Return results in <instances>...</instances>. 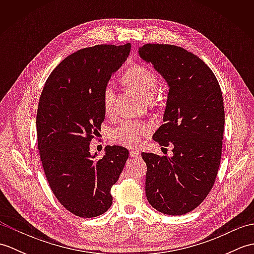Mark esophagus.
Listing matches in <instances>:
<instances>
[{
  "instance_id": "1",
  "label": "esophagus",
  "mask_w": 254,
  "mask_h": 254,
  "mask_svg": "<svg viewBox=\"0 0 254 254\" xmlns=\"http://www.w3.org/2000/svg\"><path fill=\"white\" fill-rule=\"evenodd\" d=\"M130 156L132 158H138L139 157V152L136 149H131L130 150Z\"/></svg>"
}]
</instances>
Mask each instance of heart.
I'll list each match as a JSON object with an SVG mask.
<instances>
[{
    "label": "heart",
    "instance_id": "heart-1",
    "mask_svg": "<svg viewBox=\"0 0 254 254\" xmlns=\"http://www.w3.org/2000/svg\"><path fill=\"white\" fill-rule=\"evenodd\" d=\"M124 80L131 88L136 90L144 98L152 97L158 86V78L152 69L144 65H134L124 74ZM115 89L107 85L102 95L104 111L107 116H112ZM150 131V127L143 122L124 121L111 132L112 141L127 147H135L142 143L144 136Z\"/></svg>",
    "mask_w": 254,
    "mask_h": 254
}]
</instances>
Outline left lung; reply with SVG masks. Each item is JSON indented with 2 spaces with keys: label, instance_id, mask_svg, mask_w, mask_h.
Returning <instances> with one entry per match:
<instances>
[{
  "label": "left lung",
  "instance_id": "obj_1",
  "mask_svg": "<svg viewBox=\"0 0 254 254\" xmlns=\"http://www.w3.org/2000/svg\"><path fill=\"white\" fill-rule=\"evenodd\" d=\"M138 56L168 85L161 124L153 139L174 145L171 157L142 153L149 204L167 215H183L212 190L222 157L225 111L219 84L206 64L172 45L149 44Z\"/></svg>",
  "mask_w": 254,
  "mask_h": 254
}]
</instances>
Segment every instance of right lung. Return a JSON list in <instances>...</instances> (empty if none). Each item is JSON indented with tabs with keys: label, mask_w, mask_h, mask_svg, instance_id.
<instances>
[{
	"label": "right lung",
	"mask_w": 254,
	"mask_h": 254,
	"mask_svg": "<svg viewBox=\"0 0 254 254\" xmlns=\"http://www.w3.org/2000/svg\"><path fill=\"white\" fill-rule=\"evenodd\" d=\"M131 45L95 46L74 52L49 75L37 111L38 149L58 201L74 215L99 216L112 204L111 188L128 157L122 146H107L102 158L89 143L105 120L102 95Z\"/></svg>",
	"instance_id": "right-lung-1"
}]
</instances>
